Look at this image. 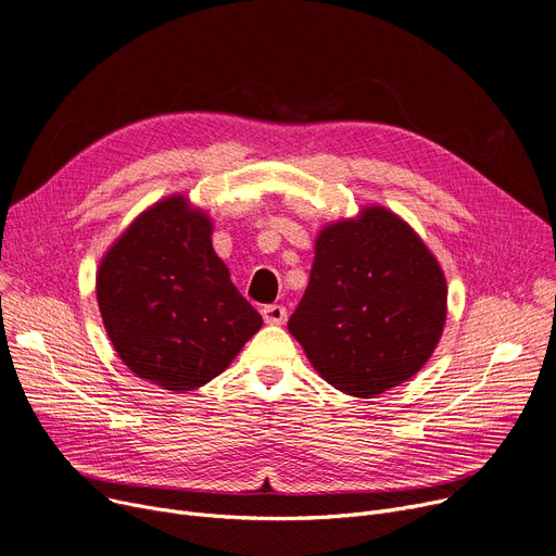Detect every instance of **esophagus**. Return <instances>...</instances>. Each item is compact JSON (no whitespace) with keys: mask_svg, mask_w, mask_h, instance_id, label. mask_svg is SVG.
Listing matches in <instances>:
<instances>
[{"mask_svg":"<svg viewBox=\"0 0 556 556\" xmlns=\"http://www.w3.org/2000/svg\"><path fill=\"white\" fill-rule=\"evenodd\" d=\"M262 315H264L266 324H275V326H279V324H283V321H286L288 311H286V306H281V304H270V306H264Z\"/></svg>","mask_w":556,"mask_h":556,"instance_id":"obj_1","label":"esophagus"}]
</instances>
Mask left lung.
<instances>
[{
  "instance_id": "8db88e82",
  "label": "left lung",
  "mask_w": 556,
  "mask_h": 556,
  "mask_svg": "<svg viewBox=\"0 0 556 556\" xmlns=\"http://www.w3.org/2000/svg\"><path fill=\"white\" fill-rule=\"evenodd\" d=\"M445 317L447 283L433 254L400 216L366 207L317 237L288 330L328 384L374 397L420 371Z\"/></svg>"
}]
</instances>
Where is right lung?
<instances>
[{
	"instance_id": "1",
	"label": "right lung",
	"mask_w": 556,
	"mask_h": 556,
	"mask_svg": "<svg viewBox=\"0 0 556 556\" xmlns=\"http://www.w3.org/2000/svg\"><path fill=\"white\" fill-rule=\"evenodd\" d=\"M210 235L203 212L169 197L134 220L98 270L111 344L129 371L169 391L214 380L264 324Z\"/></svg>"
}]
</instances>
